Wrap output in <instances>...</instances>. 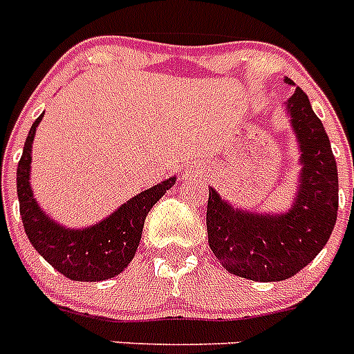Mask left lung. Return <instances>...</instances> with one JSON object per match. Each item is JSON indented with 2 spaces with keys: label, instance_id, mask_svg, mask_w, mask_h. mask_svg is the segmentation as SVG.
Returning a JSON list of instances; mask_svg holds the SVG:
<instances>
[{
  "label": "left lung",
  "instance_id": "left-lung-1",
  "mask_svg": "<svg viewBox=\"0 0 354 354\" xmlns=\"http://www.w3.org/2000/svg\"><path fill=\"white\" fill-rule=\"evenodd\" d=\"M294 86V81L286 77ZM298 142V192L286 212H252L234 207L209 187V246L228 273L255 282H280L310 264L335 227L339 174L323 122L301 88L286 102Z\"/></svg>",
  "mask_w": 354,
  "mask_h": 354
}]
</instances>
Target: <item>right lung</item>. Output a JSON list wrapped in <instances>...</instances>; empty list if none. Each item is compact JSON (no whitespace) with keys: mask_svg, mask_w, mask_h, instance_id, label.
<instances>
[{"mask_svg":"<svg viewBox=\"0 0 354 354\" xmlns=\"http://www.w3.org/2000/svg\"><path fill=\"white\" fill-rule=\"evenodd\" d=\"M42 117L44 113L33 122L17 167V198L24 232L33 248L71 280L101 282L117 277L138 250L149 211L174 186L177 177L174 175L134 195L99 223L84 228L65 227L46 214L30 184L31 147Z\"/></svg>","mask_w":354,"mask_h":354,"instance_id":"1","label":"right lung"}]
</instances>
